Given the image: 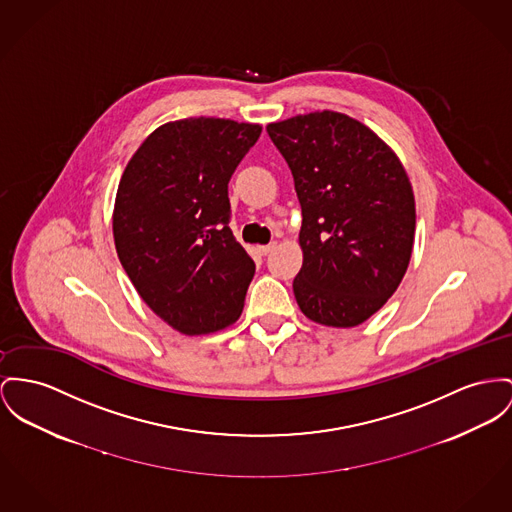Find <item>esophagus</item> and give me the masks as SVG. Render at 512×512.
Returning <instances> with one entry per match:
<instances>
[{
    "instance_id": "esophagus-1",
    "label": "esophagus",
    "mask_w": 512,
    "mask_h": 512,
    "mask_svg": "<svg viewBox=\"0 0 512 512\" xmlns=\"http://www.w3.org/2000/svg\"><path fill=\"white\" fill-rule=\"evenodd\" d=\"M275 246H277V242H270V244H264V246H256V250H258V254L266 256V254H270V252H272Z\"/></svg>"
}]
</instances>
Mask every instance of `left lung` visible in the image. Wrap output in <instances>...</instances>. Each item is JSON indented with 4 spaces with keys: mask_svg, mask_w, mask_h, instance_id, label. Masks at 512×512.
<instances>
[{
    "mask_svg": "<svg viewBox=\"0 0 512 512\" xmlns=\"http://www.w3.org/2000/svg\"><path fill=\"white\" fill-rule=\"evenodd\" d=\"M266 130L303 211L297 305L312 322L359 326L408 270L415 200L406 169L371 128L341 112L299 114Z\"/></svg>",
    "mask_w": 512,
    "mask_h": 512,
    "instance_id": "left-lung-1",
    "label": "left lung"
}]
</instances>
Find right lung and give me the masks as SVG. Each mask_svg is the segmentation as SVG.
<instances>
[{
  "instance_id": "add662e5",
  "label": "right lung",
  "mask_w": 512,
  "mask_h": 512,
  "mask_svg": "<svg viewBox=\"0 0 512 512\" xmlns=\"http://www.w3.org/2000/svg\"><path fill=\"white\" fill-rule=\"evenodd\" d=\"M260 124L186 118L147 137L120 178L112 233L139 297L186 336L239 320L256 266L229 221V180Z\"/></svg>"
}]
</instances>
